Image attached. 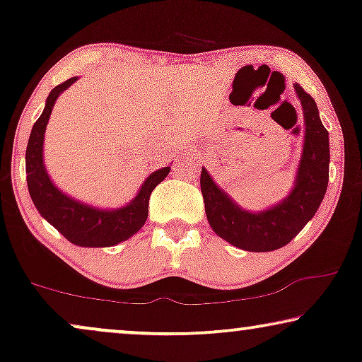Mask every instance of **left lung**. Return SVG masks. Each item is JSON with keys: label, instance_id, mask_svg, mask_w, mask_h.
Instances as JSON below:
<instances>
[{"label": "left lung", "instance_id": "1", "mask_svg": "<svg viewBox=\"0 0 362 362\" xmlns=\"http://www.w3.org/2000/svg\"><path fill=\"white\" fill-rule=\"evenodd\" d=\"M303 108L305 138L295 182L288 194L264 211H247L222 191L209 171H201V192L211 229L234 247L272 252L295 239L313 219L323 201L329 177V138L310 93L293 83Z\"/></svg>", "mask_w": 362, "mask_h": 362}]
</instances>
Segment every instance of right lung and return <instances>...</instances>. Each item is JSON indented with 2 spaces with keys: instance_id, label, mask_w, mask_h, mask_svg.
I'll return each mask as SVG.
<instances>
[{
  "instance_id": "1",
  "label": "right lung",
  "mask_w": 362,
  "mask_h": 362,
  "mask_svg": "<svg viewBox=\"0 0 362 362\" xmlns=\"http://www.w3.org/2000/svg\"><path fill=\"white\" fill-rule=\"evenodd\" d=\"M78 77H71L49 93L46 107L34 123L26 148V173L29 196L44 219L56 227L69 242L78 247H112L130 239L145 226L151 191L165 180L171 168L151 173L140 191L125 206L100 209L67 196L54 185L44 165V133L54 103Z\"/></svg>"
}]
</instances>
